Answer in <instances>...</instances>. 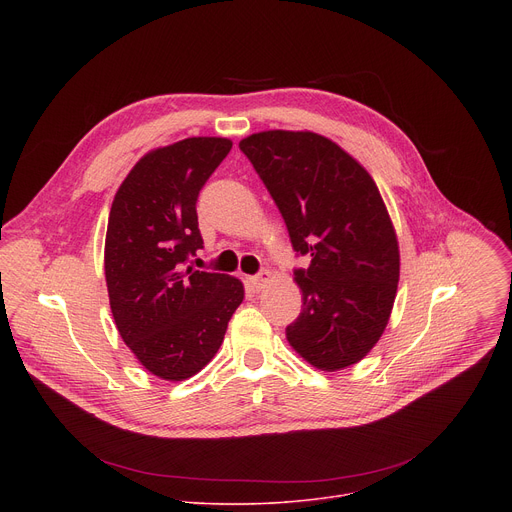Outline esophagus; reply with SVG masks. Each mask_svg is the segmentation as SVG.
<instances>
[{
	"mask_svg": "<svg viewBox=\"0 0 512 512\" xmlns=\"http://www.w3.org/2000/svg\"><path fill=\"white\" fill-rule=\"evenodd\" d=\"M269 277H271V273L267 271V269H261L257 275H251V277H247V281L251 283V287L255 289V291H259L267 281H269Z\"/></svg>",
	"mask_w": 512,
	"mask_h": 512,
	"instance_id": "obj_1",
	"label": "esophagus"
}]
</instances>
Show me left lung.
<instances>
[{
	"label": "left lung",
	"instance_id": "obj_1",
	"mask_svg": "<svg viewBox=\"0 0 512 512\" xmlns=\"http://www.w3.org/2000/svg\"><path fill=\"white\" fill-rule=\"evenodd\" d=\"M279 208L298 257L302 312L289 344L322 371L358 362L381 338L397 294L399 247L377 184L310 131H263L239 143Z\"/></svg>",
	"mask_w": 512,
	"mask_h": 512
}]
</instances>
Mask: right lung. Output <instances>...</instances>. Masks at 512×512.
I'll use <instances>...</instances> for the list:
<instances>
[{
    "instance_id": "1",
    "label": "right lung",
    "mask_w": 512,
    "mask_h": 512,
    "mask_svg": "<svg viewBox=\"0 0 512 512\" xmlns=\"http://www.w3.org/2000/svg\"><path fill=\"white\" fill-rule=\"evenodd\" d=\"M231 148L225 137H188L143 156L111 206V312L137 360L166 381L188 379L210 362L245 298L239 279L188 265L204 245L198 194Z\"/></svg>"
}]
</instances>
